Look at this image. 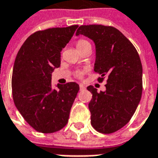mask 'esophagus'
Listing matches in <instances>:
<instances>
[{
  "label": "esophagus",
  "instance_id": "esophagus-1",
  "mask_svg": "<svg viewBox=\"0 0 158 158\" xmlns=\"http://www.w3.org/2000/svg\"><path fill=\"white\" fill-rule=\"evenodd\" d=\"M79 89H80V91H82V90H84V89H85V86H84V84H79Z\"/></svg>",
  "mask_w": 158,
  "mask_h": 158
}]
</instances>
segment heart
<instances>
[{"instance_id": "obj_1", "label": "heart", "mask_w": 158, "mask_h": 158, "mask_svg": "<svg viewBox=\"0 0 158 158\" xmlns=\"http://www.w3.org/2000/svg\"><path fill=\"white\" fill-rule=\"evenodd\" d=\"M89 44H90V43L88 42V41L86 40H84V39H80V40H79L78 42H77V48H78V49L79 48H84V46H86V45H89ZM77 76L78 77H81L82 76V73L81 72H78L77 73Z\"/></svg>"}]
</instances>
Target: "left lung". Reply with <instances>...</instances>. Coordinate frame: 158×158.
Instances as JSON below:
<instances>
[{"label":"left lung","mask_w":158,"mask_h":158,"mask_svg":"<svg viewBox=\"0 0 158 158\" xmlns=\"http://www.w3.org/2000/svg\"><path fill=\"white\" fill-rule=\"evenodd\" d=\"M88 37L95 43L94 71L106 79L105 91L94 86L89 104L92 126L102 134H111L127 124L139 103L143 91V68L139 56L130 41L111 26H80L76 36Z\"/></svg>","instance_id":"obj_1"}]
</instances>
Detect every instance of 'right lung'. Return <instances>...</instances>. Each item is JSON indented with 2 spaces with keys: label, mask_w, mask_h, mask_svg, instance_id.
<instances>
[{
  "label": "right lung",
  "mask_w": 158,
  "mask_h": 158,
  "mask_svg": "<svg viewBox=\"0 0 158 158\" xmlns=\"http://www.w3.org/2000/svg\"><path fill=\"white\" fill-rule=\"evenodd\" d=\"M78 27L38 31L26 39L16 56L11 81L14 102L38 132H56L68 122L79 84H58L53 89L52 74L60 65V52Z\"/></svg>",
  "instance_id": "right-lung-1"
}]
</instances>
